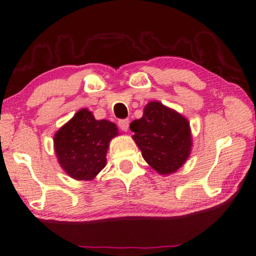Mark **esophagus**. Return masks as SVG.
Segmentation results:
<instances>
[{"mask_svg": "<svg viewBox=\"0 0 256 256\" xmlns=\"http://www.w3.org/2000/svg\"><path fill=\"white\" fill-rule=\"evenodd\" d=\"M118 126L121 130L124 132H127L128 128H129V120L128 119H122V120H119L118 121Z\"/></svg>", "mask_w": 256, "mask_h": 256, "instance_id": "esophagus-1", "label": "esophagus"}]
</instances>
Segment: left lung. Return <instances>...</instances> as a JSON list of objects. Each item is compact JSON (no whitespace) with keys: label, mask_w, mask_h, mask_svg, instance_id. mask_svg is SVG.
Wrapping results in <instances>:
<instances>
[{"label":"left lung","mask_w":256,"mask_h":256,"mask_svg":"<svg viewBox=\"0 0 256 256\" xmlns=\"http://www.w3.org/2000/svg\"><path fill=\"white\" fill-rule=\"evenodd\" d=\"M130 130L144 160L160 174L176 172L190 156V122L160 102H150L143 116L130 124Z\"/></svg>","instance_id":"left-lung-1"}]
</instances>
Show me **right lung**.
Listing matches in <instances>:
<instances>
[{
	"label": "right lung",
	"mask_w": 256,
	"mask_h": 256,
	"mask_svg": "<svg viewBox=\"0 0 256 256\" xmlns=\"http://www.w3.org/2000/svg\"><path fill=\"white\" fill-rule=\"evenodd\" d=\"M118 128L108 120H96L82 108L54 135V150L66 174L76 180H92L106 164L108 143Z\"/></svg>",
	"instance_id": "right-lung-1"
}]
</instances>
